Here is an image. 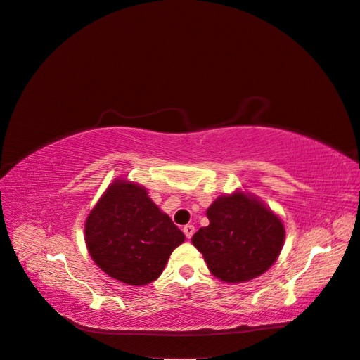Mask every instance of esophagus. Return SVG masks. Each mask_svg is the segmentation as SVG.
Listing matches in <instances>:
<instances>
[{
    "label": "esophagus",
    "mask_w": 360,
    "mask_h": 360,
    "mask_svg": "<svg viewBox=\"0 0 360 360\" xmlns=\"http://www.w3.org/2000/svg\"><path fill=\"white\" fill-rule=\"evenodd\" d=\"M183 233H184V236H186V238H191L193 236V233H195V226L191 225V224L184 225L183 226Z\"/></svg>",
    "instance_id": "obj_1"
}]
</instances>
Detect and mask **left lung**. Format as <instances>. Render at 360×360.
Listing matches in <instances>:
<instances>
[{
    "label": "left lung",
    "instance_id": "obj_1",
    "mask_svg": "<svg viewBox=\"0 0 360 360\" xmlns=\"http://www.w3.org/2000/svg\"><path fill=\"white\" fill-rule=\"evenodd\" d=\"M207 217L210 224L193 234L192 245L214 278L242 284L266 274L278 259L285 240L284 224L255 195H221L207 209Z\"/></svg>",
    "mask_w": 360,
    "mask_h": 360
}]
</instances>
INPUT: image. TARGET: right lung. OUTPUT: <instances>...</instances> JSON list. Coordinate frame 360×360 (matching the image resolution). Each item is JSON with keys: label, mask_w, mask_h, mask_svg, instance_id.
I'll use <instances>...</instances> for the list:
<instances>
[{"label": "right lung", "mask_w": 360, "mask_h": 360, "mask_svg": "<svg viewBox=\"0 0 360 360\" xmlns=\"http://www.w3.org/2000/svg\"><path fill=\"white\" fill-rule=\"evenodd\" d=\"M184 234L141 184L117 179L85 219V245L106 275L127 285L156 281Z\"/></svg>", "instance_id": "add662e5"}]
</instances>
